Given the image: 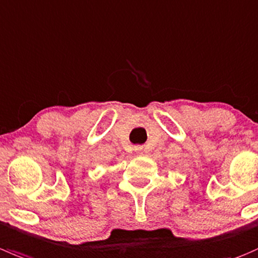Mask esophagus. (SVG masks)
<instances>
[{
	"label": "esophagus",
	"instance_id": "esophagus-1",
	"mask_svg": "<svg viewBox=\"0 0 258 258\" xmlns=\"http://www.w3.org/2000/svg\"><path fill=\"white\" fill-rule=\"evenodd\" d=\"M135 151H136L139 155H141L142 154V146H136L135 147Z\"/></svg>",
	"mask_w": 258,
	"mask_h": 258
}]
</instances>
